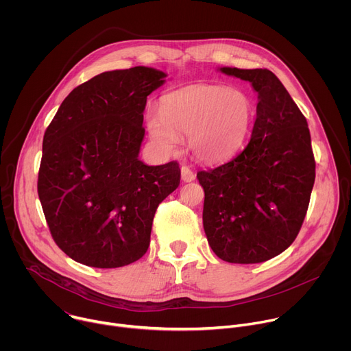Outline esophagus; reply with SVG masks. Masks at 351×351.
Returning <instances> with one entry per match:
<instances>
[{
  "mask_svg": "<svg viewBox=\"0 0 351 351\" xmlns=\"http://www.w3.org/2000/svg\"><path fill=\"white\" fill-rule=\"evenodd\" d=\"M180 172H182V180L183 182H193L195 179V175L193 173V171L186 165H182Z\"/></svg>",
  "mask_w": 351,
  "mask_h": 351,
  "instance_id": "34e87169",
  "label": "esophagus"
}]
</instances>
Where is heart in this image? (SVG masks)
Masks as SVG:
<instances>
[{"instance_id": "b5f03b06", "label": "heart", "mask_w": 351, "mask_h": 351, "mask_svg": "<svg viewBox=\"0 0 351 351\" xmlns=\"http://www.w3.org/2000/svg\"><path fill=\"white\" fill-rule=\"evenodd\" d=\"M256 119V104L245 91L218 84H193L162 97L160 111H148L147 130L160 149L172 153L179 134L187 136L199 161L219 162L245 144Z\"/></svg>"}]
</instances>
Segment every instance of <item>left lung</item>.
I'll return each mask as SVG.
<instances>
[{
  "label": "left lung",
  "mask_w": 351,
  "mask_h": 351,
  "mask_svg": "<svg viewBox=\"0 0 351 351\" xmlns=\"http://www.w3.org/2000/svg\"><path fill=\"white\" fill-rule=\"evenodd\" d=\"M258 94L252 138L234 158L199 171L203 225L213 252L232 264L268 261L294 241L315 180L307 119L268 69L221 68Z\"/></svg>",
  "instance_id": "left-lung-1"
}]
</instances>
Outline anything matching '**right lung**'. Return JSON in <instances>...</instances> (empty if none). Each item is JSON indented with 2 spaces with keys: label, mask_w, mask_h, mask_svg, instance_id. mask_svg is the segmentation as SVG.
I'll return each instance as SVG.
<instances>
[{
  "label": "right lung",
  "mask_w": 351,
  "mask_h": 351,
  "mask_svg": "<svg viewBox=\"0 0 351 351\" xmlns=\"http://www.w3.org/2000/svg\"><path fill=\"white\" fill-rule=\"evenodd\" d=\"M167 73L147 66L103 72L73 88L43 138L37 191L49 232L76 263L119 268L141 258L179 164L138 160L147 95Z\"/></svg>",
  "instance_id": "obj_1"
}]
</instances>
